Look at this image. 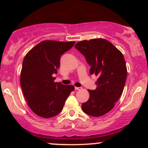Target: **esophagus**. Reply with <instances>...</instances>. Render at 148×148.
Returning <instances> with one entry per match:
<instances>
[{"label":"esophagus","mask_w":148,"mask_h":148,"mask_svg":"<svg viewBox=\"0 0 148 148\" xmlns=\"http://www.w3.org/2000/svg\"><path fill=\"white\" fill-rule=\"evenodd\" d=\"M82 88H79V87H75V90H81Z\"/></svg>","instance_id":"esophagus-1"}]
</instances>
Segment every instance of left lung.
Masks as SVG:
<instances>
[{"label":"left lung","instance_id":"obj_1","mask_svg":"<svg viewBox=\"0 0 148 148\" xmlns=\"http://www.w3.org/2000/svg\"><path fill=\"white\" fill-rule=\"evenodd\" d=\"M91 66L90 74L98 76L97 88L88 90L89 99L82 103L86 114L100 117L111 111L122 95L127 79L125 58L119 49L105 39L83 40L75 45Z\"/></svg>","mask_w":148,"mask_h":148}]
</instances>
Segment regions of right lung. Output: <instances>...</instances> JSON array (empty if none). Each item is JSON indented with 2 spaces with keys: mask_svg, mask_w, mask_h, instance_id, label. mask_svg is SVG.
Wrapping results in <instances>:
<instances>
[{
  "mask_svg": "<svg viewBox=\"0 0 148 148\" xmlns=\"http://www.w3.org/2000/svg\"><path fill=\"white\" fill-rule=\"evenodd\" d=\"M74 41L45 40L25 56L20 74V84L28 106L34 113L50 118L60 113L71 92L72 85L54 81L53 74L60 67V56L69 50Z\"/></svg>",
  "mask_w": 148,
  "mask_h": 148,
  "instance_id": "obj_1",
  "label": "right lung"
}]
</instances>
